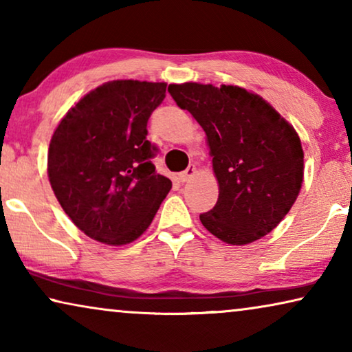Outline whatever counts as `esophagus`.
<instances>
[{
  "label": "esophagus",
  "instance_id": "34e87169",
  "mask_svg": "<svg viewBox=\"0 0 352 352\" xmlns=\"http://www.w3.org/2000/svg\"><path fill=\"white\" fill-rule=\"evenodd\" d=\"M197 175V168H195V165H190L187 168L186 171H182L181 175H179V179L182 181V182H187V181H190L193 176Z\"/></svg>",
  "mask_w": 352,
  "mask_h": 352
}]
</instances>
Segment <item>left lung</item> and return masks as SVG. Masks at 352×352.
Returning a JSON list of instances; mask_svg holds the SVG:
<instances>
[{"label":"left lung","instance_id":"obj_1","mask_svg":"<svg viewBox=\"0 0 352 352\" xmlns=\"http://www.w3.org/2000/svg\"><path fill=\"white\" fill-rule=\"evenodd\" d=\"M206 133L219 198L200 214L203 227L227 244L244 246L286 217L303 182L298 133L261 95L238 85H168Z\"/></svg>","mask_w":352,"mask_h":352}]
</instances>
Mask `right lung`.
<instances>
[{"mask_svg": "<svg viewBox=\"0 0 352 352\" xmlns=\"http://www.w3.org/2000/svg\"><path fill=\"white\" fill-rule=\"evenodd\" d=\"M165 82L117 79L84 95L55 129L47 176L60 206L96 241L122 246L140 238L168 195L157 175L147 120Z\"/></svg>", "mask_w": 352, "mask_h": 352, "instance_id": "obj_1", "label": "right lung"}]
</instances>
